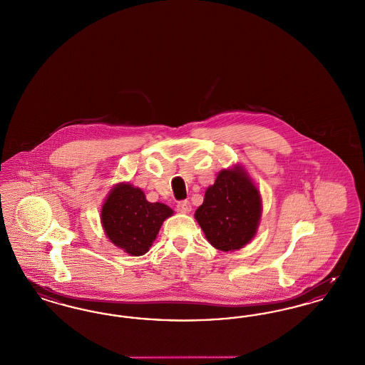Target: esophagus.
Here are the masks:
<instances>
[{"label": "esophagus", "instance_id": "34e87169", "mask_svg": "<svg viewBox=\"0 0 365 365\" xmlns=\"http://www.w3.org/2000/svg\"><path fill=\"white\" fill-rule=\"evenodd\" d=\"M176 207H178V210L182 212V213H189L190 210H191V204H190L187 200H183V201L178 202Z\"/></svg>", "mask_w": 365, "mask_h": 365}]
</instances>
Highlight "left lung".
<instances>
[{
	"label": "left lung",
	"instance_id": "8db88e82",
	"mask_svg": "<svg viewBox=\"0 0 365 365\" xmlns=\"http://www.w3.org/2000/svg\"><path fill=\"white\" fill-rule=\"evenodd\" d=\"M261 210L259 191L240 167H235L220 173L194 216L213 247L234 251L254 237Z\"/></svg>",
	"mask_w": 365,
	"mask_h": 365
}]
</instances>
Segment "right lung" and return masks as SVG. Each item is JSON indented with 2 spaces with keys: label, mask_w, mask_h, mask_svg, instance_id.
Wrapping results in <instances>:
<instances>
[{
  "label": "right lung",
  "mask_w": 365,
  "mask_h": 365,
  "mask_svg": "<svg viewBox=\"0 0 365 365\" xmlns=\"http://www.w3.org/2000/svg\"><path fill=\"white\" fill-rule=\"evenodd\" d=\"M173 213L167 205L148 202L143 190L122 183L103 205V228L115 246L138 257L152 247L163 221Z\"/></svg>",
  "instance_id": "right-lung-1"
}]
</instances>
